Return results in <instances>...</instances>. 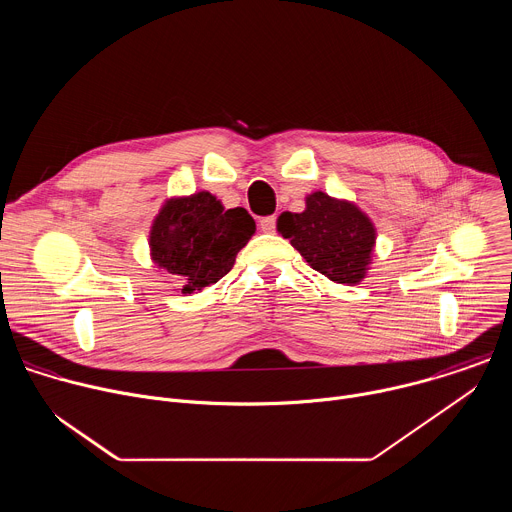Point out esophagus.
Segmentation results:
<instances>
[{
  "mask_svg": "<svg viewBox=\"0 0 512 512\" xmlns=\"http://www.w3.org/2000/svg\"><path fill=\"white\" fill-rule=\"evenodd\" d=\"M259 227L263 233H275V216H265L259 221Z\"/></svg>",
  "mask_w": 512,
  "mask_h": 512,
  "instance_id": "esophagus-1",
  "label": "esophagus"
}]
</instances>
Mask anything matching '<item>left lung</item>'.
<instances>
[{
  "label": "left lung",
  "instance_id": "obj_1",
  "mask_svg": "<svg viewBox=\"0 0 512 512\" xmlns=\"http://www.w3.org/2000/svg\"><path fill=\"white\" fill-rule=\"evenodd\" d=\"M277 231L334 283H360L373 263L377 229L371 218L354 202L322 190L306 196L304 212H281Z\"/></svg>",
  "mask_w": 512,
  "mask_h": 512
}]
</instances>
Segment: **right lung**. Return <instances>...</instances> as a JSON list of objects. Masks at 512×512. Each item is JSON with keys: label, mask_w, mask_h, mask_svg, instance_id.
I'll use <instances>...</instances> for the list:
<instances>
[{"label": "right lung", "mask_w": 512, "mask_h": 512, "mask_svg": "<svg viewBox=\"0 0 512 512\" xmlns=\"http://www.w3.org/2000/svg\"><path fill=\"white\" fill-rule=\"evenodd\" d=\"M253 235L255 221L245 208H225L202 190L162 204L150 229V255L180 281L182 294H194L225 277Z\"/></svg>", "instance_id": "obj_1"}]
</instances>
